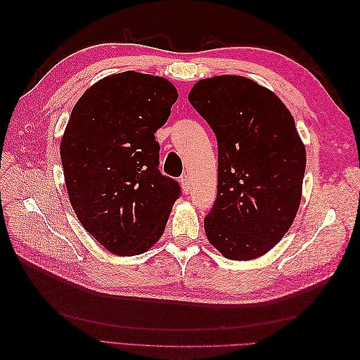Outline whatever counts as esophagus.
<instances>
[{"instance_id": "34e87169", "label": "esophagus", "mask_w": 360, "mask_h": 360, "mask_svg": "<svg viewBox=\"0 0 360 360\" xmlns=\"http://www.w3.org/2000/svg\"><path fill=\"white\" fill-rule=\"evenodd\" d=\"M180 184H181L183 192H184V193H189V191H191V179H189L188 174H184V176H181Z\"/></svg>"}]
</instances>
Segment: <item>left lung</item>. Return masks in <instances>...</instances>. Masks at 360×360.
<instances>
[{
    "instance_id": "1",
    "label": "left lung",
    "mask_w": 360,
    "mask_h": 360,
    "mask_svg": "<svg viewBox=\"0 0 360 360\" xmlns=\"http://www.w3.org/2000/svg\"><path fill=\"white\" fill-rule=\"evenodd\" d=\"M217 139V195L204 219L228 259H254L274 248L297 214L307 150L288 108L237 75L201 79L188 96Z\"/></svg>"
}]
</instances>
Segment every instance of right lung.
I'll use <instances>...</instances> for the list:
<instances>
[{"label":"right lung","mask_w":360,"mask_h":360,"mask_svg":"<svg viewBox=\"0 0 360 360\" xmlns=\"http://www.w3.org/2000/svg\"><path fill=\"white\" fill-rule=\"evenodd\" d=\"M177 89L127 70L97 81L73 106L60 155L73 212L106 250L132 257L155 246L180 195L159 171L156 130Z\"/></svg>","instance_id":"add662e5"}]
</instances>
